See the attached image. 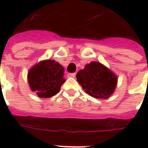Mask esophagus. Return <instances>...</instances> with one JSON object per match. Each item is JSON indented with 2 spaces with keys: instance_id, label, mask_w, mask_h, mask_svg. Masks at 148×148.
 Returning <instances> with one entry per match:
<instances>
[{
  "instance_id": "obj_1",
  "label": "esophagus",
  "mask_w": 148,
  "mask_h": 148,
  "mask_svg": "<svg viewBox=\"0 0 148 148\" xmlns=\"http://www.w3.org/2000/svg\"><path fill=\"white\" fill-rule=\"evenodd\" d=\"M68 77H76V73H69V74H68Z\"/></svg>"
}]
</instances>
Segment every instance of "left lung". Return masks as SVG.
I'll use <instances>...</instances> for the list:
<instances>
[{"mask_svg":"<svg viewBox=\"0 0 148 148\" xmlns=\"http://www.w3.org/2000/svg\"><path fill=\"white\" fill-rule=\"evenodd\" d=\"M77 82L86 93L97 99H107L116 88L114 73L98 62H91L77 72Z\"/></svg>","mask_w":148,"mask_h":148,"instance_id":"obj_1","label":"left lung"}]
</instances>
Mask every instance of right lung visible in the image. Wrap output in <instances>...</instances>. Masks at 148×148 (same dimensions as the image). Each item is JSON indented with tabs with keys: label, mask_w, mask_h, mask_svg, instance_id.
<instances>
[{
	"label": "right lung",
	"mask_w": 148,
	"mask_h": 148,
	"mask_svg": "<svg viewBox=\"0 0 148 148\" xmlns=\"http://www.w3.org/2000/svg\"><path fill=\"white\" fill-rule=\"evenodd\" d=\"M64 68L54 60H45L34 65L28 73V81L32 91L40 98H49L60 91L65 82Z\"/></svg>",
	"instance_id": "1"
}]
</instances>
